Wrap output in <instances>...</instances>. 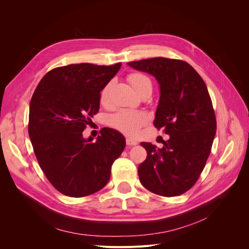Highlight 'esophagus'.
<instances>
[{
	"label": "esophagus",
	"mask_w": 249,
	"mask_h": 249,
	"mask_svg": "<svg viewBox=\"0 0 249 249\" xmlns=\"http://www.w3.org/2000/svg\"><path fill=\"white\" fill-rule=\"evenodd\" d=\"M125 142H126V144L127 145H130V146H132V145H137L138 144V142L135 140V139H132V138H126L125 139Z\"/></svg>",
	"instance_id": "esophagus-1"
}]
</instances>
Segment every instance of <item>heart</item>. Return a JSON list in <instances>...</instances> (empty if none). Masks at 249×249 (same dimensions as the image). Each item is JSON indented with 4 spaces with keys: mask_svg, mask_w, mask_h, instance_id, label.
Returning <instances> with one entry per match:
<instances>
[{
    "mask_svg": "<svg viewBox=\"0 0 249 249\" xmlns=\"http://www.w3.org/2000/svg\"><path fill=\"white\" fill-rule=\"evenodd\" d=\"M131 85L137 93L142 89L146 87H152V82L142 73H133L129 77ZM110 100V84L105 86L101 92V103L103 105H108ZM147 117L145 114L139 111H131V110H123L111 117V124L129 136L136 135L140 127L146 123Z\"/></svg>",
    "mask_w": 249,
    "mask_h": 249,
    "instance_id": "heart-1",
    "label": "heart"
}]
</instances>
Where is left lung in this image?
<instances>
[{
    "mask_svg": "<svg viewBox=\"0 0 249 249\" xmlns=\"http://www.w3.org/2000/svg\"><path fill=\"white\" fill-rule=\"evenodd\" d=\"M153 76L160 87L154 124L169 139L162 148L141 142L147 157L138 167L143 187L162 196L188 191L205 168L216 134V118L208 88L193 67L163 57L129 62Z\"/></svg>",
    "mask_w": 249,
    "mask_h": 249,
    "instance_id": "8db88e82",
    "label": "left lung"
}]
</instances>
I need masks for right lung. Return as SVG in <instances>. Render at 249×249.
Wrapping results in <instances>:
<instances>
[{"label": "right lung", "mask_w": 249, "mask_h": 249, "mask_svg": "<svg viewBox=\"0 0 249 249\" xmlns=\"http://www.w3.org/2000/svg\"><path fill=\"white\" fill-rule=\"evenodd\" d=\"M120 66L57 67L41 79L30 102L28 131L37 161L67 196H87L106 186L113 162L125 147L124 137L110 127L102 129L95 141L83 137L100 109L101 91Z\"/></svg>", "instance_id": "1"}]
</instances>
